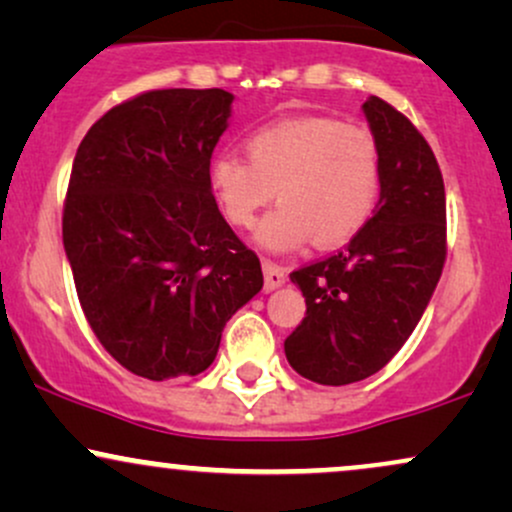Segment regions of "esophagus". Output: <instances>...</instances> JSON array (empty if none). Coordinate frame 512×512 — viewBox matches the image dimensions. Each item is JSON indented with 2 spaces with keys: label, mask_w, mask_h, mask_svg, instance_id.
Returning a JSON list of instances; mask_svg holds the SVG:
<instances>
[{
  "label": "esophagus",
  "mask_w": 512,
  "mask_h": 512,
  "mask_svg": "<svg viewBox=\"0 0 512 512\" xmlns=\"http://www.w3.org/2000/svg\"><path fill=\"white\" fill-rule=\"evenodd\" d=\"M262 269H264V289L267 291H274V289H279V286L286 284L284 267H279V264L272 260H264Z\"/></svg>",
  "instance_id": "34e87169"
}]
</instances>
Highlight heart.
Here are the masks:
<instances>
[{
    "instance_id": "obj_1",
    "label": "heart",
    "mask_w": 512,
    "mask_h": 512,
    "mask_svg": "<svg viewBox=\"0 0 512 512\" xmlns=\"http://www.w3.org/2000/svg\"><path fill=\"white\" fill-rule=\"evenodd\" d=\"M248 156L221 151L211 161V187L223 216L252 228L264 216L257 240L284 252L313 238L334 248L370 221L383 182V151L373 129L346 125L330 115H303L272 122L248 137Z\"/></svg>"
}]
</instances>
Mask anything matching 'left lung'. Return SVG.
Listing matches in <instances>:
<instances>
[{"label":"left lung","instance_id":"obj_1","mask_svg":"<svg viewBox=\"0 0 512 512\" xmlns=\"http://www.w3.org/2000/svg\"><path fill=\"white\" fill-rule=\"evenodd\" d=\"M383 151L375 214L344 250L291 272L305 317L284 342L291 368L320 385L366 380L419 325L448 255L445 185L421 132L383 98L363 103Z\"/></svg>","mask_w":512,"mask_h":512}]
</instances>
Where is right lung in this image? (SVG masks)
<instances>
[{
    "instance_id": "add662e5",
    "label": "right lung",
    "mask_w": 512,
    "mask_h": 512,
    "mask_svg": "<svg viewBox=\"0 0 512 512\" xmlns=\"http://www.w3.org/2000/svg\"><path fill=\"white\" fill-rule=\"evenodd\" d=\"M233 93L158 88L115 105L76 151L62 240L103 349L149 380L211 366L221 332L262 289L260 257L211 195Z\"/></svg>"
}]
</instances>
